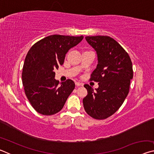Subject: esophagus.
<instances>
[{
  "label": "esophagus",
  "instance_id": "1",
  "mask_svg": "<svg viewBox=\"0 0 154 154\" xmlns=\"http://www.w3.org/2000/svg\"><path fill=\"white\" fill-rule=\"evenodd\" d=\"M75 85H76V86H83V84L80 82H75Z\"/></svg>",
  "mask_w": 154,
  "mask_h": 154
}]
</instances>
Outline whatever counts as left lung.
Here are the masks:
<instances>
[{"label":"left lung","instance_id":"left-lung-1","mask_svg":"<svg viewBox=\"0 0 154 154\" xmlns=\"http://www.w3.org/2000/svg\"><path fill=\"white\" fill-rule=\"evenodd\" d=\"M85 39L97 54L98 64L90 80L98 82L99 87L95 91L84 85L88 95L83 99V106L92 118L104 119L116 113L128 96L133 77L132 61L126 50L110 36H88Z\"/></svg>","mask_w":154,"mask_h":154}]
</instances>
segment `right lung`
<instances>
[{
    "mask_svg": "<svg viewBox=\"0 0 154 154\" xmlns=\"http://www.w3.org/2000/svg\"><path fill=\"white\" fill-rule=\"evenodd\" d=\"M83 38L50 35L37 41L28 51L23 66L22 83L28 100L38 113L44 116L57 113L75 89L71 79L59 83L54 79V71L63 64L68 51Z\"/></svg>",
    "mask_w": 154,
    "mask_h": 154,
    "instance_id": "add662e5",
    "label": "right lung"
}]
</instances>
